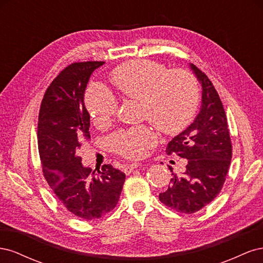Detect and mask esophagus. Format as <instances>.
Masks as SVG:
<instances>
[{
    "label": "esophagus",
    "instance_id": "esophagus-1",
    "mask_svg": "<svg viewBox=\"0 0 263 263\" xmlns=\"http://www.w3.org/2000/svg\"><path fill=\"white\" fill-rule=\"evenodd\" d=\"M140 165V163H132V164H125L124 166H123V169H124V172L125 173H130L134 169H136V168H138V166Z\"/></svg>",
    "mask_w": 263,
    "mask_h": 263
}]
</instances>
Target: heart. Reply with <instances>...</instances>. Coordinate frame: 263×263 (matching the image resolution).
<instances>
[{
    "instance_id": "heart-1",
    "label": "heart",
    "mask_w": 263,
    "mask_h": 263,
    "mask_svg": "<svg viewBox=\"0 0 263 263\" xmlns=\"http://www.w3.org/2000/svg\"><path fill=\"white\" fill-rule=\"evenodd\" d=\"M109 79L125 97L139 100L142 117L166 135L184 129L200 102V89L192 73L182 69L166 70L157 61H127L115 68ZM84 104L94 124L102 126L114 117L117 101L105 86L94 84L85 93ZM155 142V134L147 126L121 129L108 138L114 153L129 159L140 158Z\"/></svg>"
}]
</instances>
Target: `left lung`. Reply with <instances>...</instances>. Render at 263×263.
<instances>
[{
    "label": "left lung",
    "instance_id": "obj_1",
    "mask_svg": "<svg viewBox=\"0 0 263 263\" xmlns=\"http://www.w3.org/2000/svg\"><path fill=\"white\" fill-rule=\"evenodd\" d=\"M202 84V106L193 123L174 137L166 154L186 159L185 169L172 172L168 190L159 200L168 208L184 214L202 210L216 197L224 185L232 160V140L219 95L204 72L190 65Z\"/></svg>",
    "mask_w": 263,
    "mask_h": 263
}]
</instances>
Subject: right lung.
<instances>
[{"instance_id":"add662e5","label":"right lung","mask_w":263,"mask_h":263,"mask_svg":"<svg viewBox=\"0 0 263 263\" xmlns=\"http://www.w3.org/2000/svg\"><path fill=\"white\" fill-rule=\"evenodd\" d=\"M104 61L76 62L62 70L47 89L38 115L37 141L44 177L60 203L76 216L98 219L113 211L125 173L104 164L94 171L78 156L90 139V114L84 92L93 71Z\"/></svg>"}]
</instances>
